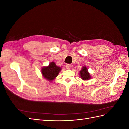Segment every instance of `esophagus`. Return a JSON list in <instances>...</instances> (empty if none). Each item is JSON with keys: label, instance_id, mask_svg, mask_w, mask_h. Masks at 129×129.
I'll return each mask as SVG.
<instances>
[{"label": "esophagus", "instance_id": "esophagus-1", "mask_svg": "<svg viewBox=\"0 0 129 129\" xmlns=\"http://www.w3.org/2000/svg\"><path fill=\"white\" fill-rule=\"evenodd\" d=\"M66 68H67V69H71V67H72V65H71V64H66Z\"/></svg>", "mask_w": 129, "mask_h": 129}]
</instances>
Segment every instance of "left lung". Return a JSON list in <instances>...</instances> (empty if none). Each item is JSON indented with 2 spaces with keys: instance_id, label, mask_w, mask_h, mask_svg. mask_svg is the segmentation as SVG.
Wrapping results in <instances>:
<instances>
[{
  "instance_id": "obj_1",
  "label": "left lung",
  "mask_w": 129,
  "mask_h": 129,
  "mask_svg": "<svg viewBox=\"0 0 129 129\" xmlns=\"http://www.w3.org/2000/svg\"><path fill=\"white\" fill-rule=\"evenodd\" d=\"M80 75L81 79L85 81L89 80L91 79L90 74L88 72V68L85 66H83L82 68V69L80 71Z\"/></svg>"
}]
</instances>
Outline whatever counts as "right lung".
Segmentation results:
<instances>
[{
	"label": "right lung",
	"instance_id": "obj_1",
	"mask_svg": "<svg viewBox=\"0 0 129 129\" xmlns=\"http://www.w3.org/2000/svg\"><path fill=\"white\" fill-rule=\"evenodd\" d=\"M61 71V68L52 62L49 63L48 66L42 68L41 73L45 79L51 82L55 79Z\"/></svg>",
	"mask_w": 129,
	"mask_h": 129
}]
</instances>
